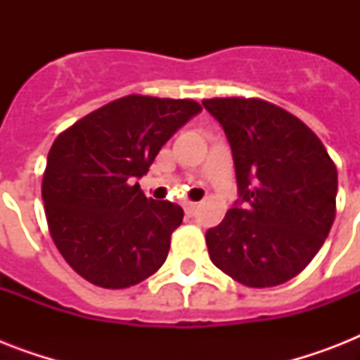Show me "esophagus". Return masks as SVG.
Here are the masks:
<instances>
[{
    "label": "esophagus",
    "mask_w": 360,
    "mask_h": 360,
    "mask_svg": "<svg viewBox=\"0 0 360 360\" xmlns=\"http://www.w3.org/2000/svg\"><path fill=\"white\" fill-rule=\"evenodd\" d=\"M198 209H200V205L198 203H185V213L188 214V217H194V214L198 213Z\"/></svg>",
    "instance_id": "34e87169"
}]
</instances>
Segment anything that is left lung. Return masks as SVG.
I'll return each mask as SVG.
<instances>
[{
	"mask_svg": "<svg viewBox=\"0 0 360 360\" xmlns=\"http://www.w3.org/2000/svg\"><path fill=\"white\" fill-rule=\"evenodd\" d=\"M236 162L239 202L205 233L217 267L248 288L301 273L329 236L338 172L318 136L262 98H205Z\"/></svg>",
	"mask_w": 360,
	"mask_h": 360,
	"instance_id": "left-lung-1",
	"label": "left lung"
}]
</instances>
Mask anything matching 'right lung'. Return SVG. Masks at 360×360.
Returning a JSON list of instances; mask_svg holds the SVG:
<instances>
[{"mask_svg":"<svg viewBox=\"0 0 360 360\" xmlns=\"http://www.w3.org/2000/svg\"><path fill=\"white\" fill-rule=\"evenodd\" d=\"M200 112L192 98L127 95L56 138L42 175L48 230L87 282L123 290L162 267L183 209L147 200L136 177Z\"/></svg>","mask_w":360,"mask_h":360,"instance_id":"right-lung-1","label":"right lung"}]
</instances>
